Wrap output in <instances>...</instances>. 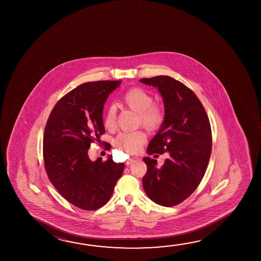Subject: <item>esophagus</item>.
<instances>
[{"instance_id":"1","label":"esophagus","mask_w":261,"mask_h":261,"mask_svg":"<svg viewBox=\"0 0 261 261\" xmlns=\"http://www.w3.org/2000/svg\"><path fill=\"white\" fill-rule=\"evenodd\" d=\"M137 160V158H129L128 160H127V162H126V165H130V164H132L134 161H136Z\"/></svg>"}]
</instances>
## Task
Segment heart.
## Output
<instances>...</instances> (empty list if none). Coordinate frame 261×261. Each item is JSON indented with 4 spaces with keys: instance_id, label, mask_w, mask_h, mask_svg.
<instances>
[{
    "instance_id": "heart-1",
    "label": "heart",
    "mask_w": 261,
    "mask_h": 261,
    "mask_svg": "<svg viewBox=\"0 0 261 261\" xmlns=\"http://www.w3.org/2000/svg\"><path fill=\"white\" fill-rule=\"evenodd\" d=\"M121 103L125 108L137 114V125H142L149 131H156L162 126L166 118V111L162 105L154 103V97L139 87H133L124 93ZM117 123L116 107H109L103 115V126L114 130ZM146 141V135L142 130L123 132L116 138V145L128 153H137Z\"/></svg>"
}]
</instances>
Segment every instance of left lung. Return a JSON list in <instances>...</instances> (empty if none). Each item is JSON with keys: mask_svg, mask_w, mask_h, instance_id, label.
Listing matches in <instances>:
<instances>
[{"mask_svg": "<svg viewBox=\"0 0 261 261\" xmlns=\"http://www.w3.org/2000/svg\"><path fill=\"white\" fill-rule=\"evenodd\" d=\"M140 81L158 87L166 111L147 153L167 155L161 167H156L155 159L143 158L147 166L143 187L154 203L174 206L187 199L204 177L212 150L210 119L196 94L181 82L167 75Z\"/></svg>", "mask_w": 261, "mask_h": 261, "instance_id": "1", "label": "left lung"}]
</instances>
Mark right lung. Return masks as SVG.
Wrapping results in <instances>:
<instances>
[{
	"instance_id": "add662e5",
	"label": "right lung",
	"mask_w": 261,
	"mask_h": 261,
	"mask_svg": "<svg viewBox=\"0 0 261 261\" xmlns=\"http://www.w3.org/2000/svg\"><path fill=\"white\" fill-rule=\"evenodd\" d=\"M120 81L88 82L70 91L56 103L43 134V162L48 178L61 195L77 207L94 211L113 195L124 163L113 156L91 161V144H101L103 105ZM107 142H103L106 145ZM110 149V145L105 146Z\"/></svg>"
}]
</instances>
